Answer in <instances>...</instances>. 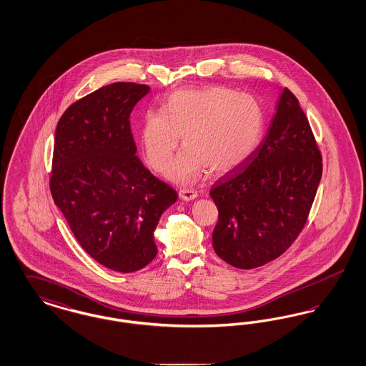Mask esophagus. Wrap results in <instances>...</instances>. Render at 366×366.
<instances>
[{"instance_id":"1","label":"esophagus","mask_w":366,"mask_h":366,"mask_svg":"<svg viewBox=\"0 0 366 366\" xmlns=\"http://www.w3.org/2000/svg\"><path fill=\"white\" fill-rule=\"evenodd\" d=\"M178 194H179V199L185 200V202H191L197 197V192L193 191V189H181L178 192Z\"/></svg>"}]
</instances>
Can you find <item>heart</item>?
Listing matches in <instances>:
<instances>
[{"label":"heart","mask_w":366,"mask_h":366,"mask_svg":"<svg viewBox=\"0 0 366 366\" xmlns=\"http://www.w3.org/2000/svg\"><path fill=\"white\" fill-rule=\"evenodd\" d=\"M264 129L259 102L247 93L224 86L178 89L164 105V112L148 111L139 130L148 164L164 172L179 145L187 148L177 157L169 177L191 184L206 170L224 175L240 167L254 154Z\"/></svg>","instance_id":"b5f03b06"}]
</instances>
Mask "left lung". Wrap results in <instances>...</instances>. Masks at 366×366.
I'll use <instances>...</instances> for the list:
<instances>
[{
  "instance_id": "obj_1",
  "label": "left lung",
  "mask_w": 366,
  "mask_h": 366,
  "mask_svg": "<svg viewBox=\"0 0 366 366\" xmlns=\"http://www.w3.org/2000/svg\"><path fill=\"white\" fill-rule=\"evenodd\" d=\"M322 175V157L294 93L281 90L267 134L209 196L218 209L217 255L237 269L279 258L305 227Z\"/></svg>"
}]
</instances>
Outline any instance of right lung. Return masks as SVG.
I'll return each mask as SVG.
<instances>
[{
    "label": "right lung",
    "mask_w": 366,
    "mask_h": 366,
    "mask_svg": "<svg viewBox=\"0 0 366 366\" xmlns=\"http://www.w3.org/2000/svg\"><path fill=\"white\" fill-rule=\"evenodd\" d=\"M149 90L133 82L100 87L66 109L54 136V204L87 254L119 273L157 257L154 232L178 197L136 155L130 114Z\"/></svg>",
    "instance_id": "1"
}]
</instances>
